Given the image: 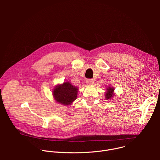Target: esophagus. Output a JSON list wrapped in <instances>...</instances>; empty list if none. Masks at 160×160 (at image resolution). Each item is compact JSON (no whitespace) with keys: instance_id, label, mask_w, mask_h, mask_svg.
Instances as JSON below:
<instances>
[{"instance_id":"34e87169","label":"esophagus","mask_w":160,"mask_h":160,"mask_svg":"<svg viewBox=\"0 0 160 160\" xmlns=\"http://www.w3.org/2000/svg\"><path fill=\"white\" fill-rule=\"evenodd\" d=\"M86 83L88 85H91L94 84V80L92 79H87L86 81Z\"/></svg>"}]
</instances>
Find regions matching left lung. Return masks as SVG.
<instances>
[{"label":"left lung","instance_id":"left-lung-1","mask_svg":"<svg viewBox=\"0 0 160 160\" xmlns=\"http://www.w3.org/2000/svg\"><path fill=\"white\" fill-rule=\"evenodd\" d=\"M114 88L112 87H108L106 88V92L105 94V99L106 100H109L111 99V98H112V97L114 96Z\"/></svg>","mask_w":160,"mask_h":160}]
</instances>
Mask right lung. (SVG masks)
<instances>
[{
  "instance_id": "obj_1",
  "label": "right lung",
  "mask_w": 160,
  "mask_h": 160,
  "mask_svg": "<svg viewBox=\"0 0 160 160\" xmlns=\"http://www.w3.org/2000/svg\"><path fill=\"white\" fill-rule=\"evenodd\" d=\"M78 90L77 87L73 86L70 82H66L54 87L52 95L58 103L64 106L70 105L77 99Z\"/></svg>"
}]
</instances>
